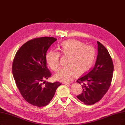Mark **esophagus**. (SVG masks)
Listing matches in <instances>:
<instances>
[{"label":"esophagus","mask_w":125,"mask_h":125,"mask_svg":"<svg viewBox=\"0 0 125 125\" xmlns=\"http://www.w3.org/2000/svg\"><path fill=\"white\" fill-rule=\"evenodd\" d=\"M63 84H65V85H68V84H71V82H63Z\"/></svg>","instance_id":"1"}]
</instances>
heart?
<instances>
[{
	"mask_svg": "<svg viewBox=\"0 0 125 125\" xmlns=\"http://www.w3.org/2000/svg\"><path fill=\"white\" fill-rule=\"evenodd\" d=\"M61 52L69 56L67 66L62 68L54 75L56 80L68 81L75 77L78 73L82 74L88 71L95 61L96 50L90 45L75 39L69 40L61 44ZM61 53L56 50H50L46 54V60L50 67L57 71L61 66Z\"/></svg>",
	"mask_w": 125,
	"mask_h": 125,
	"instance_id": "obj_1",
	"label": "heart"
}]
</instances>
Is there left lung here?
<instances>
[{
    "label": "left lung",
    "mask_w": 125,
    "mask_h": 125,
    "mask_svg": "<svg viewBox=\"0 0 125 125\" xmlns=\"http://www.w3.org/2000/svg\"><path fill=\"white\" fill-rule=\"evenodd\" d=\"M95 65L77 82L82 83V93L77 98L86 105L93 104L101 99L111 84L114 70L112 59L108 50L98 41Z\"/></svg>",
    "instance_id": "8db88e82"
}]
</instances>
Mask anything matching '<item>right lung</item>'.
<instances>
[{"mask_svg": "<svg viewBox=\"0 0 125 125\" xmlns=\"http://www.w3.org/2000/svg\"><path fill=\"white\" fill-rule=\"evenodd\" d=\"M57 39L44 36L30 40L18 50L12 64L16 85L24 99L38 107L47 105L53 97L60 82H42L50 77L46 54Z\"/></svg>", "mask_w": 125, "mask_h": 125, "instance_id": "right-lung-1", "label": "right lung"}]
</instances>
